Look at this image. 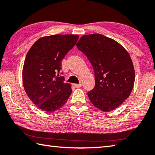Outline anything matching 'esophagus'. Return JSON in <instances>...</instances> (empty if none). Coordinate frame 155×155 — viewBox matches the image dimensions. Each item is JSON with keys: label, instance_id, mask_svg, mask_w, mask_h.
<instances>
[{"label": "esophagus", "instance_id": "esophagus-1", "mask_svg": "<svg viewBox=\"0 0 155 155\" xmlns=\"http://www.w3.org/2000/svg\"><path fill=\"white\" fill-rule=\"evenodd\" d=\"M74 86L76 87V88H79V87H82V84H74Z\"/></svg>", "mask_w": 155, "mask_h": 155}]
</instances>
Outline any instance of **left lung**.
<instances>
[{
    "label": "left lung",
    "instance_id": "1",
    "mask_svg": "<svg viewBox=\"0 0 155 155\" xmlns=\"http://www.w3.org/2000/svg\"><path fill=\"white\" fill-rule=\"evenodd\" d=\"M77 47L94 70L95 85L87 94L91 102L104 112L116 109L134 88L135 70L129 53L114 39L100 34L83 35Z\"/></svg>",
    "mask_w": 155,
    "mask_h": 155
}]
</instances>
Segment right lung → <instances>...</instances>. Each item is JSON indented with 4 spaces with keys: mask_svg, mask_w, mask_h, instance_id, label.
I'll return each mask as SVG.
<instances>
[{
    "mask_svg": "<svg viewBox=\"0 0 155 155\" xmlns=\"http://www.w3.org/2000/svg\"><path fill=\"white\" fill-rule=\"evenodd\" d=\"M78 35H54L41 37L25 58L22 81L28 96L47 112L61 108L71 95V85L59 74L61 61L78 39Z\"/></svg>",
    "mask_w": 155,
    "mask_h": 155,
    "instance_id": "obj_1",
    "label": "right lung"
}]
</instances>
